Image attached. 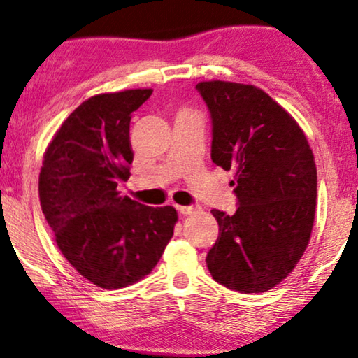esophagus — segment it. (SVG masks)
I'll use <instances>...</instances> for the list:
<instances>
[{
	"label": "esophagus",
	"mask_w": 358,
	"mask_h": 358,
	"mask_svg": "<svg viewBox=\"0 0 358 358\" xmlns=\"http://www.w3.org/2000/svg\"><path fill=\"white\" fill-rule=\"evenodd\" d=\"M176 209H178L180 213H182V214H185V216H187V214H193V213H196V209H198V208H194V206H176Z\"/></svg>",
	"instance_id": "34e87169"
}]
</instances>
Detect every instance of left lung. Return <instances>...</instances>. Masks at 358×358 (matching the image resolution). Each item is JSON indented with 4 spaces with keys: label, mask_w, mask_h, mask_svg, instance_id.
I'll return each instance as SVG.
<instances>
[{
    "label": "left lung",
    "mask_w": 358,
    "mask_h": 358,
    "mask_svg": "<svg viewBox=\"0 0 358 358\" xmlns=\"http://www.w3.org/2000/svg\"><path fill=\"white\" fill-rule=\"evenodd\" d=\"M213 121L211 159L234 170L237 211L213 209L219 224L209 273L239 293L268 292L301 259L316 213L317 173L306 136L275 99L254 85H196Z\"/></svg>",
    "instance_id": "1"
}]
</instances>
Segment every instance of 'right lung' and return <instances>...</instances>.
I'll return each mask as SVG.
<instances>
[{"label": "right lung", "instance_id": "obj_1", "mask_svg": "<svg viewBox=\"0 0 358 358\" xmlns=\"http://www.w3.org/2000/svg\"><path fill=\"white\" fill-rule=\"evenodd\" d=\"M150 88L101 93L62 122L39 175L42 213L69 264L104 289L141 282L173 236V206L150 208L122 196L134 154L131 114Z\"/></svg>", "mask_w": 358, "mask_h": 358}]
</instances>
